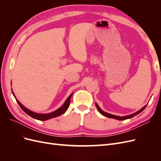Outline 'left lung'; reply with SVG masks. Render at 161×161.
<instances>
[{"label": "left lung", "mask_w": 161, "mask_h": 161, "mask_svg": "<svg viewBox=\"0 0 161 161\" xmlns=\"http://www.w3.org/2000/svg\"><path fill=\"white\" fill-rule=\"evenodd\" d=\"M95 105H96V107H97V109H98V111L100 112V113H101L102 115H105V116H106V117H108V118H114V119H118V120H125V119H130V118H133V117H134L135 115H138V114H139L140 113H141V112H142V111L146 108V107H147V105L144 106L142 109H140V110L138 111H136V113H134V114H132L129 115L124 116V117H120V116H117V115H111V114H108V113H106V112H105V111H103V110H102V109L99 108V105H97V103H95Z\"/></svg>", "instance_id": "8db88e82"}]
</instances>
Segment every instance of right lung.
<instances>
[{
	"instance_id": "add662e5",
	"label": "right lung",
	"mask_w": 161,
	"mask_h": 161,
	"mask_svg": "<svg viewBox=\"0 0 161 161\" xmlns=\"http://www.w3.org/2000/svg\"><path fill=\"white\" fill-rule=\"evenodd\" d=\"M12 93L14 95V98H15L17 103L19 105V106L21 107V108L23 109V111L24 112H25V113L29 115L30 116H31V118H34V119H36L38 120H41V121H45V120H47L51 118H56V117H58L61 115L62 114H64L66 111L67 110V109L69 108V107L70 105V99H71V97L73 93H72L69 97H68L67 99L66 100V101L64 102V103L63 104V105L59 109H58L57 110L54 111L52 112V113L50 114H37L36 113V112H33L30 109H28L27 108H26L25 106H23L20 102L19 101V100L15 97V95H14V92L12 91Z\"/></svg>"
}]
</instances>
